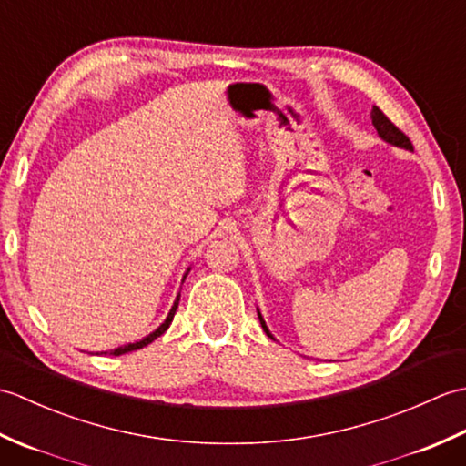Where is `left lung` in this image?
Here are the masks:
<instances>
[{
    "label": "left lung",
    "instance_id": "1",
    "mask_svg": "<svg viewBox=\"0 0 466 466\" xmlns=\"http://www.w3.org/2000/svg\"><path fill=\"white\" fill-rule=\"evenodd\" d=\"M372 124H374V127H376V132H379V136L382 137V140H386V142H390V144H394V146H399V147H407V150H412V142L409 140V136L404 134L402 130H399L397 126H394L389 117H386V114L380 110V107H372ZM258 319H260V324H262V329H264V332L270 336L272 339V334L268 332V329H266V322H264V319L260 316V312H258Z\"/></svg>",
    "mask_w": 466,
    "mask_h": 466
}]
</instances>
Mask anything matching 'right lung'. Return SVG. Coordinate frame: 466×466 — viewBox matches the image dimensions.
Listing matches in <instances>:
<instances>
[{"instance_id":"right-lung-1","label":"right lung","mask_w":466,"mask_h":466,"mask_svg":"<svg viewBox=\"0 0 466 466\" xmlns=\"http://www.w3.org/2000/svg\"><path fill=\"white\" fill-rule=\"evenodd\" d=\"M186 279V276H184ZM177 302H180V294H177V299H176V302H174V306H172V310H170V314H167V319L157 326V329L152 332V334H147L146 339H142L140 342H134V344H126V346H120V349H116V350H110V352H102V354H110V356H120V354H126V352H134V350H137V349H144V346H147L150 342H154L157 336H162L167 329H170V324H172V320H174V314H176V310H177Z\"/></svg>"}]
</instances>
